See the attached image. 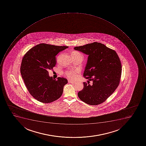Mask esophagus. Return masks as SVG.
Wrapping results in <instances>:
<instances>
[{
	"mask_svg": "<svg viewBox=\"0 0 146 146\" xmlns=\"http://www.w3.org/2000/svg\"><path fill=\"white\" fill-rule=\"evenodd\" d=\"M68 82L69 83H71V84H75L76 83L75 82L72 81H71L70 80H68Z\"/></svg>",
	"mask_w": 146,
	"mask_h": 146,
	"instance_id": "esophagus-1",
	"label": "esophagus"
}]
</instances>
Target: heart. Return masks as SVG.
I'll return each mask as SVG.
<instances>
[{
    "instance_id": "1",
    "label": "heart",
    "mask_w": 146,
    "mask_h": 146,
    "mask_svg": "<svg viewBox=\"0 0 146 146\" xmlns=\"http://www.w3.org/2000/svg\"><path fill=\"white\" fill-rule=\"evenodd\" d=\"M78 70H69V71L66 72H65V74L69 79L75 80L77 78V75H78Z\"/></svg>"
}]
</instances>
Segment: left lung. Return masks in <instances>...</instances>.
<instances>
[{
    "instance_id": "left-lung-1",
    "label": "left lung",
    "mask_w": 146,
    "mask_h": 146,
    "mask_svg": "<svg viewBox=\"0 0 146 146\" xmlns=\"http://www.w3.org/2000/svg\"><path fill=\"white\" fill-rule=\"evenodd\" d=\"M74 50L88 55L84 77L93 84L84 82L83 90L78 93L82 101L96 106L105 102L119 85L121 75V61L115 50L101 43L76 46Z\"/></svg>"
}]
</instances>
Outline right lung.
Here are the masks:
<instances>
[{
    "label": "right lung",
    "mask_w": 146,
    "mask_h": 146,
    "mask_svg": "<svg viewBox=\"0 0 146 146\" xmlns=\"http://www.w3.org/2000/svg\"><path fill=\"white\" fill-rule=\"evenodd\" d=\"M68 47L46 43L36 45L25 53L21 64V73L27 89L35 99L40 102H52L60 98L67 79L49 76L56 63V56Z\"/></svg>",
    "instance_id": "obj_1"
}]
</instances>
